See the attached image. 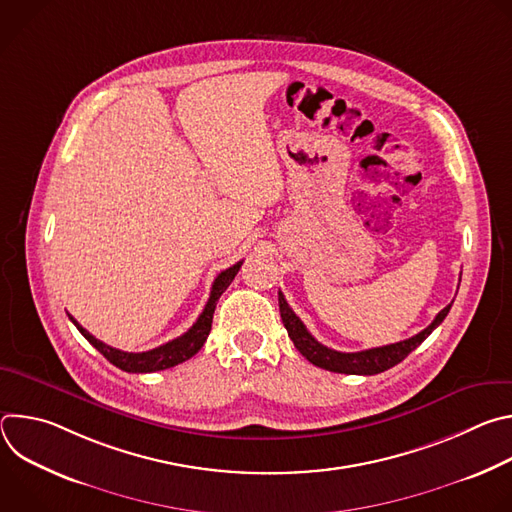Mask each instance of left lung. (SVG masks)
<instances>
[{
  "label": "left lung",
  "mask_w": 512,
  "mask_h": 512,
  "mask_svg": "<svg viewBox=\"0 0 512 512\" xmlns=\"http://www.w3.org/2000/svg\"><path fill=\"white\" fill-rule=\"evenodd\" d=\"M454 304V302H452ZM450 306H446L440 314L435 316V320L421 330L419 334L395 342V344H387V346H379V348H369V350H360V352H338L332 350L324 344H320L304 326V322L296 316V312L289 308V304L285 302L283 294L279 291V312H281V320L283 326L294 342V346L302 352V356H306L312 364L320 369L332 371V373H344V375H379L389 371L395 364H399L411 350H415L437 326L444 322V318L450 312Z\"/></svg>",
  "instance_id": "1"
}]
</instances>
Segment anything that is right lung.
Returning <instances> with one entry per match:
<instances>
[{
	"mask_svg": "<svg viewBox=\"0 0 512 512\" xmlns=\"http://www.w3.org/2000/svg\"><path fill=\"white\" fill-rule=\"evenodd\" d=\"M243 261L235 263L233 267L225 269L216 275L212 289H210V298L202 310V314L198 316V320L192 324V328L188 332H184L182 336L154 348V350H145V352H123L119 348H113L101 340H97L91 332H87L75 318L68 314V318L72 320L79 328V332L111 362L115 364L117 369L125 371V373H156V371H164V369H172L176 364L192 358L206 342L210 326H212V314L216 308L218 298L223 296V291L231 285V281L235 279V275L239 273Z\"/></svg>",
	"mask_w": 512,
	"mask_h": 512,
	"instance_id": "1",
	"label": "right lung"
}]
</instances>
